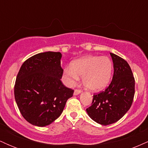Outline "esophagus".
<instances>
[{
    "label": "esophagus",
    "mask_w": 148,
    "mask_h": 148,
    "mask_svg": "<svg viewBox=\"0 0 148 148\" xmlns=\"http://www.w3.org/2000/svg\"><path fill=\"white\" fill-rule=\"evenodd\" d=\"M81 92V90H79V89H76L75 90L74 92V95H77L80 94V93Z\"/></svg>",
    "instance_id": "obj_1"
}]
</instances>
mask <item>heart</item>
Segmentation results:
<instances>
[{
  "mask_svg": "<svg viewBox=\"0 0 148 148\" xmlns=\"http://www.w3.org/2000/svg\"><path fill=\"white\" fill-rule=\"evenodd\" d=\"M113 64L106 56H88L75 61L72 65L65 67L64 79L67 84L73 86L83 76L86 87L91 90H99L105 88L111 79Z\"/></svg>",
  "mask_w": 148,
  "mask_h": 148,
  "instance_id": "b5f03b06",
  "label": "heart"
}]
</instances>
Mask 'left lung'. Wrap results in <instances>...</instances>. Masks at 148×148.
<instances>
[{
    "label": "left lung",
    "mask_w": 148,
    "mask_h": 148,
    "mask_svg": "<svg viewBox=\"0 0 148 148\" xmlns=\"http://www.w3.org/2000/svg\"><path fill=\"white\" fill-rule=\"evenodd\" d=\"M113 62L112 81L104 91L93 95L86 109L96 123L108 125L118 121L129 111L135 93V80L130 66L121 57L110 53Z\"/></svg>",
    "instance_id": "1"
}]
</instances>
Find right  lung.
Masks as SVG:
<instances>
[{
	"instance_id": "obj_1",
	"label": "right lung",
	"mask_w": 148,
	"mask_h": 148,
	"mask_svg": "<svg viewBox=\"0 0 148 148\" xmlns=\"http://www.w3.org/2000/svg\"><path fill=\"white\" fill-rule=\"evenodd\" d=\"M62 54L47 51L37 53L23 62L14 85V97L20 113L32 125L45 127L58 118L74 90L60 79Z\"/></svg>"
}]
</instances>
